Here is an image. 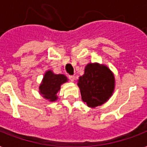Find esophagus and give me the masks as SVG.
Returning a JSON list of instances; mask_svg holds the SVG:
<instances>
[{"label": "esophagus", "mask_w": 147, "mask_h": 147, "mask_svg": "<svg viewBox=\"0 0 147 147\" xmlns=\"http://www.w3.org/2000/svg\"><path fill=\"white\" fill-rule=\"evenodd\" d=\"M69 78L71 82H74V81H75V78H76V77H75L74 76H69Z\"/></svg>", "instance_id": "obj_1"}]
</instances>
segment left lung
I'll return each mask as SVG.
<instances>
[{"instance_id": "1", "label": "left lung", "mask_w": 147, "mask_h": 147, "mask_svg": "<svg viewBox=\"0 0 147 147\" xmlns=\"http://www.w3.org/2000/svg\"><path fill=\"white\" fill-rule=\"evenodd\" d=\"M78 86L82 99L88 107H96L109 100L115 88V78L111 70L98 62L88 63L84 75L79 77Z\"/></svg>"}]
</instances>
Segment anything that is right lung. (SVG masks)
Here are the masks:
<instances>
[{
  "mask_svg": "<svg viewBox=\"0 0 147 147\" xmlns=\"http://www.w3.org/2000/svg\"><path fill=\"white\" fill-rule=\"evenodd\" d=\"M68 82V78L62 74H55L52 70L45 72L42 82L39 85V93L45 99L53 102L58 99L57 93L61 85Z\"/></svg>",
  "mask_w": 147,
  "mask_h": 147,
  "instance_id": "right-lung-1",
  "label": "right lung"
}]
</instances>
